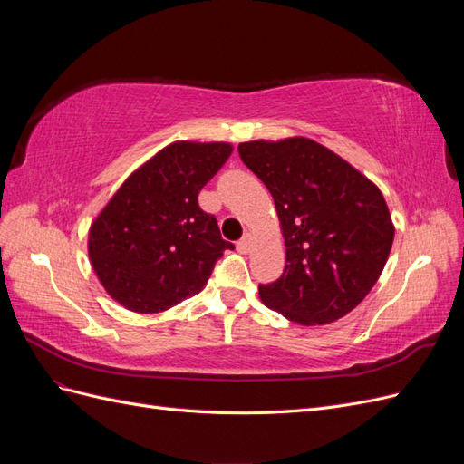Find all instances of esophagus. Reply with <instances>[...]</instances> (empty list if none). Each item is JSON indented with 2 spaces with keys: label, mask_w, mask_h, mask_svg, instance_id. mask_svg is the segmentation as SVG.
Returning a JSON list of instances; mask_svg holds the SVG:
<instances>
[{
  "label": "esophagus",
  "mask_w": 464,
  "mask_h": 464,
  "mask_svg": "<svg viewBox=\"0 0 464 464\" xmlns=\"http://www.w3.org/2000/svg\"><path fill=\"white\" fill-rule=\"evenodd\" d=\"M251 246H254V236L251 234H246L240 242H237V251H240V254H249V249H251Z\"/></svg>",
  "instance_id": "34e87169"
}]
</instances>
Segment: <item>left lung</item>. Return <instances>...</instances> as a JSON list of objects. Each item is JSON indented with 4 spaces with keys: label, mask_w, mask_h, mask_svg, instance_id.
<instances>
[{
    "label": "left lung",
    "mask_w": 464,
    "mask_h": 464,
    "mask_svg": "<svg viewBox=\"0 0 464 464\" xmlns=\"http://www.w3.org/2000/svg\"><path fill=\"white\" fill-rule=\"evenodd\" d=\"M271 191L285 236V273L259 285L261 302L300 325H325L368 296L395 237L383 193L314 139L237 145Z\"/></svg>",
    "instance_id": "1"
}]
</instances>
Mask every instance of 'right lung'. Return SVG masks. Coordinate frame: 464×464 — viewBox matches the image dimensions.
Returning <instances> with one entry per match:
<instances>
[{
    "mask_svg": "<svg viewBox=\"0 0 464 464\" xmlns=\"http://www.w3.org/2000/svg\"><path fill=\"white\" fill-rule=\"evenodd\" d=\"M232 154L230 143L176 141L123 181L89 230V259L125 310L159 314L203 290L224 249L198 195Z\"/></svg>",
    "mask_w": 464,
    "mask_h": 464,
    "instance_id": "right-lung-1",
    "label": "right lung"
}]
</instances>
